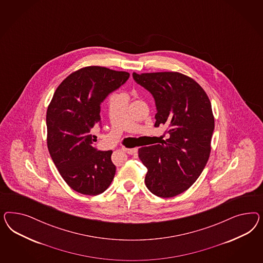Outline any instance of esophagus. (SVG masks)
I'll list each match as a JSON object with an SVG mask.
<instances>
[{
  "label": "esophagus",
  "instance_id": "34e87169",
  "mask_svg": "<svg viewBox=\"0 0 263 263\" xmlns=\"http://www.w3.org/2000/svg\"><path fill=\"white\" fill-rule=\"evenodd\" d=\"M123 149V152H126L128 154H130V155H132V154H135L136 152H137V148H122Z\"/></svg>",
  "mask_w": 263,
  "mask_h": 263
}]
</instances>
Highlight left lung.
I'll return each mask as SVG.
<instances>
[{
  "mask_svg": "<svg viewBox=\"0 0 263 263\" xmlns=\"http://www.w3.org/2000/svg\"><path fill=\"white\" fill-rule=\"evenodd\" d=\"M130 74L102 66H86L68 75L57 88L46 114L47 146L60 175L74 191L96 196L116 174L112 152L93 147L90 129L100 123V105Z\"/></svg>",
  "mask_w": 263,
  "mask_h": 263,
  "instance_id": "8db88e82",
  "label": "left lung"
}]
</instances>
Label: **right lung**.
Here are the masks:
<instances>
[{
	"instance_id": "add662e5",
	"label": "right lung",
	"mask_w": 263,
	"mask_h": 263,
	"mask_svg": "<svg viewBox=\"0 0 263 263\" xmlns=\"http://www.w3.org/2000/svg\"><path fill=\"white\" fill-rule=\"evenodd\" d=\"M156 104L155 127H166L170 138L162 144L139 148L147 168L144 182L152 194L173 198L199 178L211 152L214 116L203 88L179 72L133 73Z\"/></svg>"
}]
</instances>
